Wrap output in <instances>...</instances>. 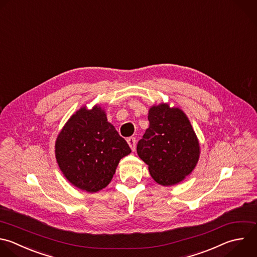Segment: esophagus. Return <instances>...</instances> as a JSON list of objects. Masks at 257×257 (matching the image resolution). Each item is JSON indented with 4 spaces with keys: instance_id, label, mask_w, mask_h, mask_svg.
<instances>
[{
    "instance_id": "obj_1",
    "label": "esophagus",
    "mask_w": 257,
    "mask_h": 257,
    "mask_svg": "<svg viewBox=\"0 0 257 257\" xmlns=\"http://www.w3.org/2000/svg\"><path fill=\"white\" fill-rule=\"evenodd\" d=\"M126 141H127L128 146L131 147L132 151H133V152H135V150H136V138L131 137V138H128Z\"/></svg>"
}]
</instances>
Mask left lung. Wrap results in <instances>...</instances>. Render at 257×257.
<instances>
[{"mask_svg":"<svg viewBox=\"0 0 257 257\" xmlns=\"http://www.w3.org/2000/svg\"><path fill=\"white\" fill-rule=\"evenodd\" d=\"M148 119L150 126L139 141L137 153L158 184H179L193 172L200 157L192 124L181 108L164 102L149 109Z\"/></svg>","mask_w":257,"mask_h":257,"instance_id":"1","label":"left lung"}]
</instances>
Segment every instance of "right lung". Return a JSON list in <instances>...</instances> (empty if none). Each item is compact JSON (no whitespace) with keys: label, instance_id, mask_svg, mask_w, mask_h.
<instances>
[{"label":"right lung","instance_id":"add662e5","mask_svg":"<svg viewBox=\"0 0 257 257\" xmlns=\"http://www.w3.org/2000/svg\"><path fill=\"white\" fill-rule=\"evenodd\" d=\"M132 150L98 104L74 112L55 142V157L64 177L76 188L96 193L111 181Z\"/></svg>","mask_w":257,"mask_h":257}]
</instances>
